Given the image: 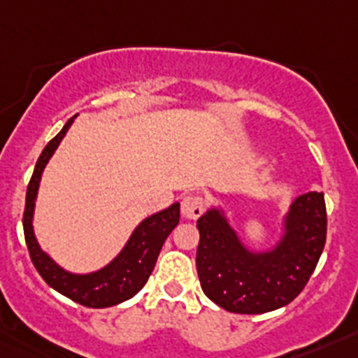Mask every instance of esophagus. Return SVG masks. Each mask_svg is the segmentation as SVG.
Here are the masks:
<instances>
[{
  "mask_svg": "<svg viewBox=\"0 0 358 358\" xmlns=\"http://www.w3.org/2000/svg\"><path fill=\"white\" fill-rule=\"evenodd\" d=\"M204 211V201L199 195H186L181 201V213L188 220H195Z\"/></svg>",
  "mask_w": 358,
  "mask_h": 358,
  "instance_id": "34e87169",
  "label": "esophagus"
}]
</instances>
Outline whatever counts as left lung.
Returning a JSON list of instances; mask_svg holds the SVG:
<instances>
[{
  "label": "left lung",
  "mask_w": 358,
  "mask_h": 358,
  "mask_svg": "<svg viewBox=\"0 0 358 358\" xmlns=\"http://www.w3.org/2000/svg\"><path fill=\"white\" fill-rule=\"evenodd\" d=\"M197 273L211 301L235 314H265L289 305L305 289L327 242L322 192L296 197L283 235L267 251H251L220 208L197 220Z\"/></svg>",
  "instance_id": "1"
}]
</instances>
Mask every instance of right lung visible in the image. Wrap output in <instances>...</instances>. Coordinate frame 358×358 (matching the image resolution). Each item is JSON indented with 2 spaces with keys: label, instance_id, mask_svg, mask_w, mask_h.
<instances>
[{
  "label": "right lung",
  "instance_id": "add662e5",
  "mask_svg": "<svg viewBox=\"0 0 358 358\" xmlns=\"http://www.w3.org/2000/svg\"><path fill=\"white\" fill-rule=\"evenodd\" d=\"M73 120H75V116L69 118L62 131L44 147L39 159H37L34 176H31L27 189V204H24L23 215L24 240H27L31 264L36 265L37 273L43 276V280L52 289L61 292L62 296L69 297L71 301L78 303V305L90 306V308H107V306L127 301L143 289L148 276L154 271V265H156L164 240L169 238L173 227L179 224L181 210H179V202H173L172 206L166 208V210L157 211V213L141 220L138 227L132 231L131 238L123 245L120 255L100 271H94L90 274H73L62 268L61 265H57L41 249L39 242L34 235L31 220H34L36 199L44 166L48 164L50 157L53 156L57 147L61 145L62 138L71 127Z\"/></svg>",
  "mask_w": 358,
  "mask_h": 358
}]
</instances>
